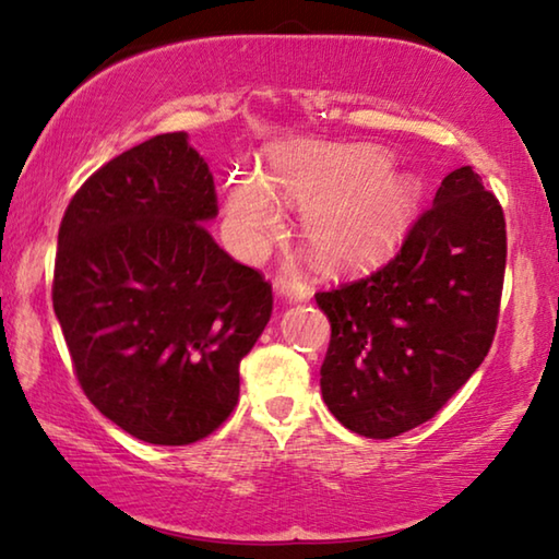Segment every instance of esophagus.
Returning <instances> with one entry per match:
<instances>
[{
  "mask_svg": "<svg viewBox=\"0 0 559 559\" xmlns=\"http://www.w3.org/2000/svg\"><path fill=\"white\" fill-rule=\"evenodd\" d=\"M276 294L286 298V301H306L311 296V288L306 286V281L301 276H294V273H281L276 278Z\"/></svg>",
  "mask_w": 559,
  "mask_h": 559,
  "instance_id": "34e87169",
  "label": "esophagus"
}]
</instances>
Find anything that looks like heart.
<instances>
[{
  "label": "heart",
  "mask_w": 559,
  "mask_h": 559,
  "mask_svg": "<svg viewBox=\"0 0 559 559\" xmlns=\"http://www.w3.org/2000/svg\"><path fill=\"white\" fill-rule=\"evenodd\" d=\"M304 207V240L316 261L359 269L396 246L416 205V180L377 147H290L273 155L269 180L238 175L226 193L233 238L255 251L278 228V200Z\"/></svg>",
  "instance_id": "obj_1"
}]
</instances>
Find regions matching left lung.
Returning <instances> with one entry per match:
<instances>
[{"mask_svg":"<svg viewBox=\"0 0 559 559\" xmlns=\"http://www.w3.org/2000/svg\"><path fill=\"white\" fill-rule=\"evenodd\" d=\"M504 261L499 200L469 165L449 173L384 269L316 294L331 323L329 412L369 439L431 419L492 346Z\"/></svg>","mask_w":559,"mask_h":559,"instance_id":"8db88e82","label":"left lung"}]
</instances>
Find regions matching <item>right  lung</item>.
<instances>
[{"label": "right lung", "mask_w": 559, "mask_h": 559, "mask_svg": "<svg viewBox=\"0 0 559 559\" xmlns=\"http://www.w3.org/2000/svg\"><path fill=\"white\" fill-rule=\"evenodd\" d=\"M213 175L186 132L112 157L67 205L52 304L82 391L147 444H193L238 402L269 281L215 243Z\"/></svg>", "instance_id": "obj_1"}]
</instances>
